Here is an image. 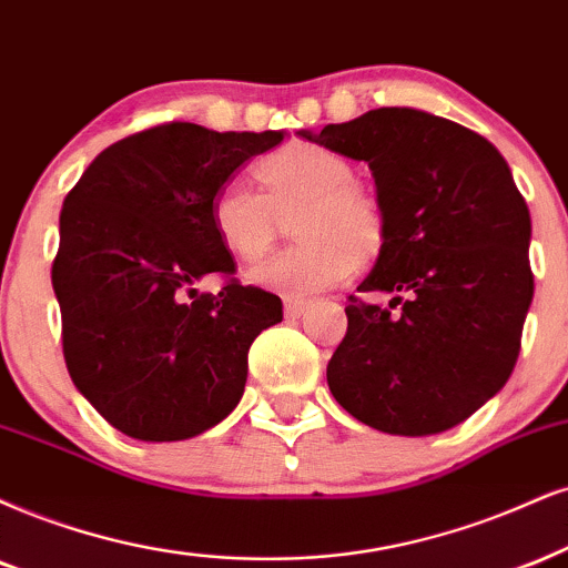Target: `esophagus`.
Returning <instances> with one entry per match:
<instances>
[{
	"instance_id": "1",
	"label": "esophagus",
	"mask_w": 568,
	"mask_h": 568,
	"mask_svg": "<svg viewBox=\"0 0 568 568\" xmlns=\"http://www.w3.org/2000/svg\"><path fill=\"white\" fill-rule=\"evenodd\" d=\"M307 307H311V303H305V300L286 297V300H284V316H286V318H300V316H305Z\"/></svg>"
}]
</instances>
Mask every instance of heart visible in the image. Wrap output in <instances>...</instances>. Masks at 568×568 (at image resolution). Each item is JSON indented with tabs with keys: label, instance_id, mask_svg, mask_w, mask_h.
<instances>
[{
	"label": "heart",
	"instance_id": "1",
	"mask_svg": "<svg viewBox=\"0 0 568 568\" xmlns=\"http://www.w3.org/2000/svg\"><path fill=\"white\" fill-rule=\"evenodd\" d=\"M261 189L229 181L210 202V223L231 255L257 261L273 247L284 215L295 221V247L250 271V282L284 297H311L345 282L355 257L366 261L384 242L379 200L355 184V168L321 144L292 142L255 165Z\"/></svg>",
	"mask_w": 568,
	"mask_h": 568
}]
</instances>
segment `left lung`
Segmentation results:
<instances>
[{
	"mask_svg": "<svg viewBox=\"0 0 568 568\" xmlns=\"http://www.w3.org/2000/svg\"><path fill=\"white\" fill-rule=\"evenodd\" d=\"M363 160L384 242L349 297L347 334L326 366L334 400L371 429L424 437L466 422L508 382L535 295L529 207L485 136L413 108L368 110L321 134Z\"/></svg>",
	"mask_w": 568,
	"mask_h": 568,
	"instance_id": "8db88e82",
	"label": "left lung"
}]
</instances>
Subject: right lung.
I'll return each mask as SVG.
<instances>
[{
  "label": "right lung",
  "instance_id": "obj_1",
  "mask_svg": "<svg viewBox=\"0 0 568 568\" xmlns=\"http://www.w3.org/2000/svg\"><path fill=\"white\" fill-rule=\"evenodd\" d=\"M282 142L284 131L163 123L110 144L68 192L52 263L62 355L118 432L176 443L242 400L250 345L282 321V300L236 278L219 295L194 284L236 271L210 223L215 192Z\"/></svg>",
  "mask_w": 568,
  "mask_h": 568
}]
</instances>
